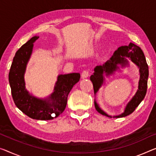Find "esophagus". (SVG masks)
I'll use <instances>...</instances> for the list:
<instances>
[{
	"label": "esophagus",
	"mask_w": 156,
	"mask_h": 156,
	"mask_svg": "<svg viewBox=\"0 0 156 156\" xmlns=\"http://www.w3.org/2000/svg\"><path fill=\"white\" fill-rule=\"evenodd\" d=\"M89 76V72L88 70H83L81 73V77L82 78H87Z\"/></svg>",
	"instance_id": "1"
}]
</instances>
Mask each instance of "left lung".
Segmentation results:
<instances>
[{"mask_svg":"<svg viewBox=\"0 0 156 156\" xmlns=\"http://www.w3.org/2000/svg\"><path fill=\"white\" fill-rule=\"evenodd\" d=\"M127 58L130 59L140 69V77L139 81L138 89L130 101L127 104L123 113L119 116H114V118L125 117L133 113L145 97L147 90L148 67L142 50L140 49V47L133 43H130L128 46L119 47L118 49L114 51L113 56L110 58L109 61H107L103 66L95 67L94 68V73L90 77V80L93 83V90L95 95L104 83V75L108 76L114 74V72L119 68L118 65H121L123 68L128 66V61ZM94 104L95 109L100 114L112 118V116H109L100 109L95 100Z\"/></svg>","mask_w":156,"mask_h":156,"instance_id":"left-lung-1","label":"left lung"}]
</instances>
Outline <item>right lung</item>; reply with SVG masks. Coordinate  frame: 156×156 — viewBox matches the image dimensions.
I'll use <instances>...</instances> for the list:
<instances>
[{
  "instance_id": "add662e5",
  "label": "right lung",
  "mask_w": 156,
  "mask_h": 156,
  "mask_svg": "<svg viewBox=\"0 0 156 156\" xmlns=\"http://www.w3.org/2000/svg\"><path fill=\"white\" fill-rule=\"evenodd\" d=\"M39 38L34 36L16 52L9 73V82L14 104L23 113L33 119L51 120L58 117L66 109L68 96L74 85L80 81V73L60 75L54 92L49 97L40 99L26 89L24 74L33 51V43Z\"/></svg>"
}]
</instances>
